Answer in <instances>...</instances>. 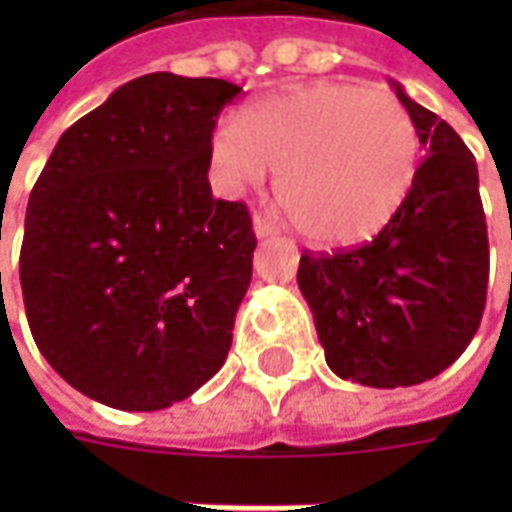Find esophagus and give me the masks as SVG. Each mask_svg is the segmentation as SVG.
<instances>
[{
	"label": "esophagus",
	"mask_w": 512,
	"mask_h": 512,
	"mask_svg": "<svg viewBox=\"0 0 512 512\" xmlns=\"http://www.w3.org/2000/svg\"><path fill=\"white\" fill-rule=\"evenodd\" d=\"M252 227H255L257 238H268V235H277V227H274V222H268L266 216H255V219H252Z\"/></svg>",
	"instance_id": "1"
}]
</instances>
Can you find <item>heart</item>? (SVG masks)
Wrapping results in <instances>:
<instances>
[{"instance_id": "1", "label": "heart", "mask_w": 512, "mask_h": 512, "mask_svg": "<svg viewBox=\"0 0 512 512\" xmlns=\"http://www.w3.org/2000/svg\"><path fill=\"white\" fill-rule=\"evenodd\" d=\"M219 189L266 186L288 222L318 244H356L392 222L417 175L419 139L395 98L359 84H312L266 98L211 136Z\"/></svg>"}]
</instances>
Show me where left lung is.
Instances as JSON below:
<instances>
[{"label": "left lung", "instance_id": "left-lung-1", "mask_svg": "<svg viewBox=\"0 0 512 512\" xmlns=\"http://www.w3.org/2000/svg\"><path fill=\"white\" fill-rule=\"evenodd\" d=\"M392 87L425 147L406 202L373 241L299 263L326 365L376 389L447 370L472 343L488 290L477 161L450 123Z\"/></svg>", "mask_w": 512, "mask_h": 512}]
</instances>
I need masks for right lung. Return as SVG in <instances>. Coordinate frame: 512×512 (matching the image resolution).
<instances>
[{"mask_svg": "<svg viewBox=\"0 0 512 512\" xmlns=\"http://www.w3.org/2000/svg\"><path fill=\"white\" fill-rule=\"evenodd\" d=\"M238 93L224 79L139 76L60 136L29 194V329L104 406L167 408L227 359L257 238L244 202L213 200L208 150Z\"/></svg>", "mask_w": 512, "mask_h": 512, "instance_id": "1", "label": "right lung"}]
</instances>
